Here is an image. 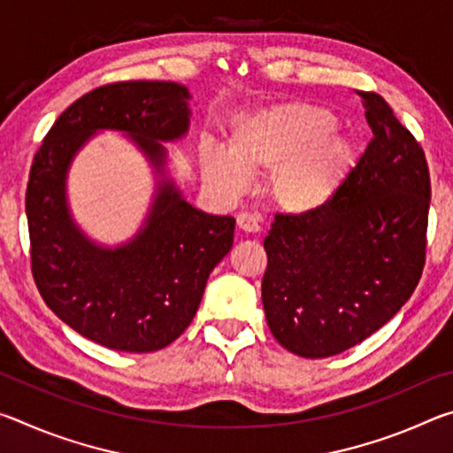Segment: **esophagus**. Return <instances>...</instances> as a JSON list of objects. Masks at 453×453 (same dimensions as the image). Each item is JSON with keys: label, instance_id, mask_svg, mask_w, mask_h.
Returning <instances> with one entry per match:
<instances>
[{"label": "esophagus", "instance_id": "34e87169", "mask_svg": "<svg viewBox=\"0 0 453 453\" xmlns=\"http://www.w3.org/2000/svg\"><path fill=\"white\" fill-rule=\"evenodd\" d=\"M235 221H237V227H240L242 232H245V234H257L259 232L257 219L251 216V213H240Z\"/></svg>", "mask_w": 453, "mask_h": 453}]
</instances>
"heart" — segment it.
Masks as SVG:
<instances>
[{
	"mask_svg": "<svg viewBox=\"0 0 453 453\" xmlns=\"http://www.w3.org/2000/svg\"><path fill=\"white\" fill-rule=\"evenodd\" d=\"M335 127L332 111L308 102L245 111L232 121L227 150L199 145V170L226 197L240 196L250 175H265L264 194L275 210L310 216L340 196L357 164L356 140Z\"/></svg>",
	"mask_w": 453,
	"mask_h": 453,
	"instance_id": "b5f03b06",
	"label": "heart"
}]
</instances>
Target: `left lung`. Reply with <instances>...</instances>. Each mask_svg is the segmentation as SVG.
I'll return each mask as SVG.
<instances>
[{
	"label": "left lung",
	"mask_w": 453,
	"mask_h": 453,
	"mask_svg": "<svg viewBox=\"0 0 453 453\" xmlns=\"http://www.w3.org/2000/svg\"><path fill=\"white\" fill-rule=\"evenodd\" d=\"M359 96L373 140L340 196L310 216H275L264 240L267 326L280 346L310 359L342 354L386 326L424 270V150L386 99Z\"/></svg>",
	"instance_id": "left-lung-1"
}]
</instances>
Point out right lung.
<instances>
[{
    "mask_svg": "<svg viewBox=\"0 0 453 453\" xmlns=\"http://www.w3.org/2000/svg\"><path fill=\"white\" fill-rule=\"evenodd\" d=\"M189 99L175 81L97 88L61 113L35 153L26 194L34 280L50 310L99 346L132 354L170 346L234 245L235 219L194 208L167 167L164 143L188 135ZM102 131L127 136L157 183L138 232L116 246L82 232L66 194L73 159Z\"/></svg>",
    "mask_w": 453,
    "mask_h": 453,
    "instance_id": "obj_1",
    "label": "right lung"
}]
</instances>
